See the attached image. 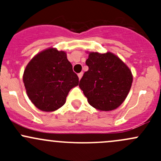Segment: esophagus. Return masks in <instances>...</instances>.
Segmentation results:
<instances>
[{
	"label": "esophagus",
	"mask_w": 161,
	"mask_h": 161,
	"mask_svg": "<svg viewBox=\"0 0 161 161\" xmlns=\"http://www.w3.org/2000/svg\"><path fill=\"white\" fill-rule=\"evenodd\" d=\"M82 75H83V72H80V73H79V74H78V76H79V80H80V79H81V78H82Z\"/></svg>",
	"instance_id": "34e87169"
}]
</instances>
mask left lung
Wrapping results in <instances>:
<instances>
[{
  "label": "left lung",
  "mask_w": 161,
  "mask_h": 161,
  "mask_svg": "<svg viewBox=\"0 0 161 161\" xmlns=\"http://www.w3.org/2000/svg\"><path fill=\"white\" fill-rule=\"evenodd\" d=\"M86 64L89 70L79 82L89 103L100 111H112L124 102L132 83L126 64L114 53L92 52Z\"/></svg>",
  "instance_id": "8db88e82"
}]
</instances>
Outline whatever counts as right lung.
<instances>
[{"mask_svg": "<svg viewBox=\"0 0 161 161\" xmlns=\"http://www.w3.org/2000/svg\"><path fill=\"white\" fill-rule=\"evenodd\" d=\"M23 82L29 98L38 109L53 111L64 104L71 89L79 85V77L65 52L49 48L29 62Z\"/></svg>", "mask_w": 161, "mask_h": 161, "instance_id": "obj_1", "label": "right lung"}]
</instances>
